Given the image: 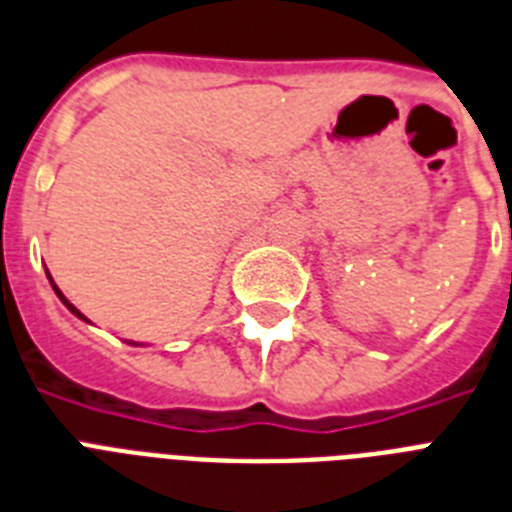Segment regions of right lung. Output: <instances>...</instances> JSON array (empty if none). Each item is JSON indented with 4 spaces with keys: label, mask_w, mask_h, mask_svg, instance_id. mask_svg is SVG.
<instances>
[{
    "label": "right lung",
    "mask_w": 512,
    "mask_h": 512,
    "mask_svg": "<svg viewBox=\"0 0 512 512\" xmlns=\"http://www.w3.org/2000/svg\"><path fill=\"white\" fill-rule=\"evenodd\" d=\"M47 276H50V273H47ZM52 281V279H50ZM52 289H55V292H58V297H60V300H63V303H66V308H68V311H71V313H76V316H79V319H84V316H82V313H79V311H76V308H74V305H71V303H68V300H66V297H63V295H60V289L58 287H55V284H52Z\"/></svg>",
    "instance_id": "add662e5"
}]
</instances>
